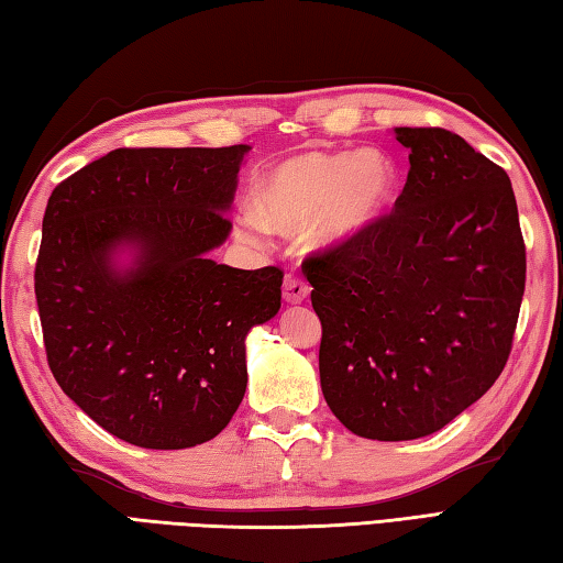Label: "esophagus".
Listing matches in <instances>:
<instances>
[{"label": "esophagus", "mask_w": 563, "mask_h": 563, "mask_svg": "<svg viewBox=\"0 0 563 563\" xmlns=\"http://www.w3.org/2000/svg\"><path fill=\"white\" fill-rule=\"evenodd\" d=\"M309 292H312V288H309L305 280L297 278V275H288V278H285V283H283V300L288 305L305 302Z\"/></svg>", "instance_id": "34e87169"}]
</instances>
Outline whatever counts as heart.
<instances>
[{"label":"heart","mask_w":563,"mask_h":563,"mask_svg":"<svg viewBox=\"0 0 563 563\" xmlns=\"http://www.w3.org/2000/svg\"><path fill=\"white\" fill-rule=\"evenodd\" d=\"M399 164L385 150L300 152L275 164L254 190L244 230L297 232L314 249H339L375 227L399 194Z\"/></svg>","instance_id":"obj_1"}]
</instances>
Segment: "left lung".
I'll return each instance as SVG.
<instances>
[{"mask_svg": "<svg viewBox=\"0 0 563 563\" xmlns=\"http://www.w3.org/2000/svg\"><path fill=\"white\" fill-rule=\"evenodd\" d=\"M394 137L411 164L394 212L302 266L329 409L385 442L435 433L492 389L525 292L508 174L450 130Z\"/></svg>", "mask_w": 563, "mask_h": 563, "instance_id": "obj_1", "label": "left lung"}]
</instances>
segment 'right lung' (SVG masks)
Wrapping results in <instances>:
<instances>
[{
    "mask_svg": "<svg viewBox=\"0 0 563 563\" xmlns=\"http://www.w3.org/2000/svg\"><path fill=\"white\" fill-rule=\"evenodd\" d=\"M249 150H113L47 200L35 263L47 365L130 445L218 435L246 391V333L278 314L280 268L208 256L232 232Z\"/></svg>",
    "mask_w": 563,
    "mask_h": 563,
    "instance_id": "1",
    "label": "right lung"
}]
</instances>
